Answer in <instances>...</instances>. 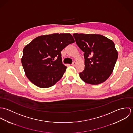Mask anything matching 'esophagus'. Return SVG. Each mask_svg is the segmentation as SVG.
I'll return each instance as SVG.
<instances>
[{
  "label": "esophagus",
  "mask_w": 133,
  "mask_h": 133,
  "mask_svg": "<svg viewBox=\"0 0 133 133\" xmlns=\"http://www.w3.org/2000/svg\"><path fill=\"white\" fill-rule=\"evenodd\" d=\"M75 65H76V62L74 61V62H73V63L72 64V65H73V66H75Z\"/></svg>",
  "instance_id": "esophagus-1"
}]
</instances>
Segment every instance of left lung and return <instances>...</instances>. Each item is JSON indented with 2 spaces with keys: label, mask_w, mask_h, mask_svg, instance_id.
Wrapping results in <instances>:
<instances>
[{
  "label": "left lung",
  "mask_w": 133,
  "mask_h": 133,
  "mask_svg": "<svg viewBox=\"0 0 133 133\" xmlns=\"http://www.w3.org/2000/svg\"><path fill=\"white\" fill-rule=\"evenodd\" d=\"M79 48L84 53V70L79 73L85 83L96 85L106 81L112 74L118 58L114 42L96 34L73 35Z\"/></svg>",
  "instance_id": "left-lung-1"
}]
</instances>
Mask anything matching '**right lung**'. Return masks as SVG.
I'll list each match as a JSON object with an SVG mask.
<instances>
[{
  "label": "right lung",
  "instance_id": "1",
  "mask_svg": "<svg viewBox=\"0 0 133 133\" xmlns=\"http://www.w3.org/2000/svg\"><path fill=\"white\" fill-rule=\"evenodd\" d=\"M74 42L69 33H54L34 39L24 46L21 58L26 77L40 88H48L55 84L66 69L62 63L61 52Z\"/></svg>",
  "mask_w": 133,
  "mask_h": 133
}]
</instances>
